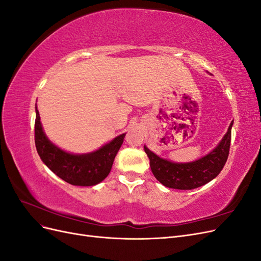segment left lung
<instances>
[{"label":"left lung","mask_w":261,"mask_h":261,"mask_svg":"<svg viewBox=\"0 0 261 261\" xmlns=\"http://www.w3.org/2000/svg\"><path fill=\"white\" fill-rule=\"evenodd\" d=\"M233 121L219 145L200 159L188 163H174L162 159L146 146L145 152L150 160L154 177L162 185L174 189H194L209 183L222 171L230 152Z\"/></svg>","instance_id":"8db88e82"}]
</instances>
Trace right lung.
Instances as JSON below:
<instances>
[{
	"label": "right lung",
	"mask_w": 261,
	"mask_h": 261,
	"mask_svg": "<svg viewBox=\"0 0 261 261\" xmlns=\"http://www.w3.org/2000/svg\"><path fill=\"white\" fill-rule=\"evenodd\" d=\"M125 134L115 137L96 151L84 154L68 153L52 144L45 136L36 107L35 143L42 162L55 175L75 186H93L103 180L112 169Z\"/></svg>",
	"instance_id": "1"
}]
</instances>
